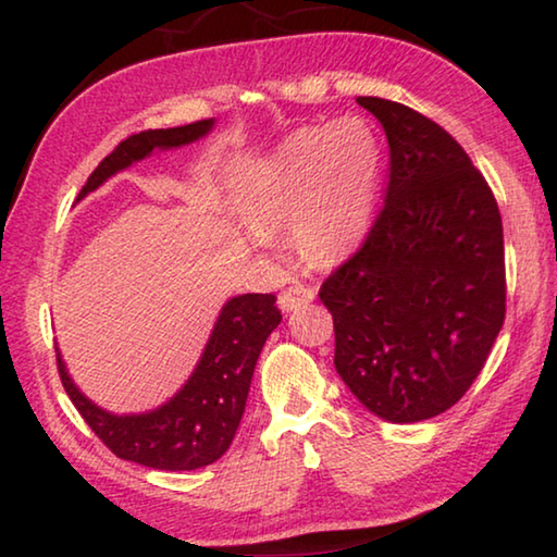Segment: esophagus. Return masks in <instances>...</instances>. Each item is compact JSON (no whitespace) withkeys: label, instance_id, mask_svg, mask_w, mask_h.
Here are the masks:
<instances>
[{"label":"esophagus","instance_id":"esophagus-1","mask_svg":"<svg viewBox=\"0 0 557 557\" xmlns=\"http://www.w3.org/2000/svg\"><path fill=\"white\" fill-rule=\"evenodd\" d=\"M313 299V289L305 285H292L280 295V309L282 311H292L297 307H305Z\"/></svg>","mask_w":557,"mask_h":557}]
</instances>
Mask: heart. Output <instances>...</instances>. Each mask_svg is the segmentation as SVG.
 <instances>
[{
    "label": "heart",
    "mask_w": 557,
    "mask_h": 557,
    "mask_svg": "<svg viewBox=\"0 0 557 557\" xmlns=\"http://www.w3.org/2000/svg\"><path fill=\"white\" fill-rule=\"evenodd\" d=\"M380 144L360 119L299 128L260 165L248 197L258 244L292 234L311 265L352 256L372 226L380 187Z\"/></svg>",
    "instance_id": "1"
}]
</instances>
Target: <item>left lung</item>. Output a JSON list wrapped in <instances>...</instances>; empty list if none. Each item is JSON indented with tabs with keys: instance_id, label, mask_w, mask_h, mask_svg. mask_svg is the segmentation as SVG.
Instances as JSON below:
<instances>
[{
	"instance_id": "left-lung-1",
	"label": "left lung",
	"mask_w": 557,
	"mask_h": 557,
	"mask_svg": "<svg viewBox=\"0 0 557 557\" xmlns=\"http://www.w3.org/2000/svg\"><path fill=\"white\" fill-rule=\"evenodd\" d=\"M389 144L384 207L319 297L341 380L392 423L450 409L487 362L507 311L504 234L487 180L446 128L358 97Z\"/></svg>"
}]
</instances>
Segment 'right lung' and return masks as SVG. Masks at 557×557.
<instances>
[{"instance_id":"obj_1","label":"right lung","mask_w":557,"mask_h":557,"mask_svg":"<svg viewBox=\"0 0 557 557\" xmlns=\"http://www.w3.org/2000/svg\"><path fill=\"white\" fill-rule=\"evenodd\" d=\"M214 119L195 121L177 128L140 131L111 150L87 177L77 199L87 197L102 182L156 148L170 150L207 136ZM282 321L275 295H240L228 299L211 331L209 343L195 372L173 399L146 413L116 417L99 409L70 380L65 362L58 358V375L75 409L87 426L121 460H131L153 470H197L219 460L234 441L244 419L252 370L262 346Z\"/></svg>"}]
</instances>
